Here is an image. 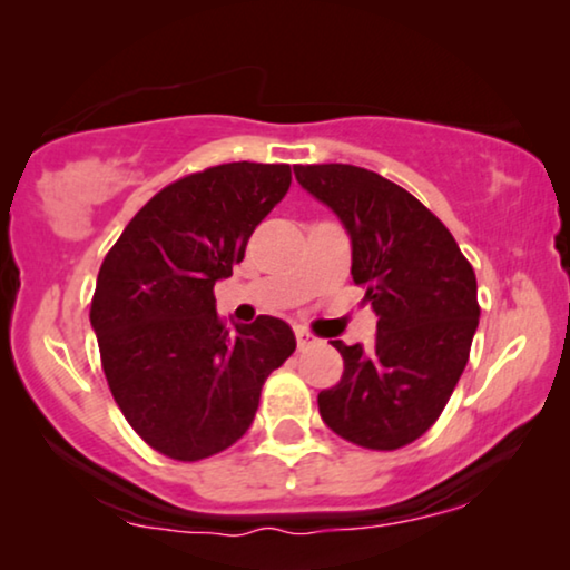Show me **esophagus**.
<instances>
[{
	"instance_id": "obj_1",
	"label": "esophagus",
	"mask_w": 570,
	"mask_h": 570,
	"mask_svg": "<svg viewBox=\"0 0 570 570\" xmlns=\"http://www.w3.org/2000/svg\"><path fill=\"white\" fill-rule=\"evenodd\" d=\"M294 335H296V346H299L302 351L309 348V346H315V343H317L315 335H312L309 331H304V327H296Z\"/></svg>"
}]
</instances>
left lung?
Listing matches in <instances>:
<instances>
[{
  "instance_id": "left-lung-1",
  "label": "left lung",
  "mask_w": 570,
  "mask_h": 570,
  "mask_svg": "<svg viewBox=\"0 0 570 570\" xmlns=\"http://www.w3.org/2000/svg\"><path fill=\"white\" fill-rule=\"evenodd\" d=\"M296 183L338 216L351 276L376 315V341L333 346L343 376L317 395L335 434L397 449L426 434L468 364L478 331L475 271L419 198L354 165H296Z\"/></svg>"
}]
</instances>
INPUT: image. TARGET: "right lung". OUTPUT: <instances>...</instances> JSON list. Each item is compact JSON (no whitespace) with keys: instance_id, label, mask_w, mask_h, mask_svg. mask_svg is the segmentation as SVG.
Returning <instances> with one entry per match:
<instances>
[{"instance_id":"add662e5","label":"right lung","mask_w":570,"mask_h":570,"mask_svg":"<svg viewBox=\"0 0 570 570\" xmlns=\"http://www.w3.org/2000/svg\"><path fill=\"white\" fill-rule=\"evenodd\" d=\"M292 186L288 165L229 163L159 190L102 261L90 323L118 407L151 449L196 462L253 426L266 376L294 354L284 320L229 331L214 284Z\"/></svg>"}]
</instances>
